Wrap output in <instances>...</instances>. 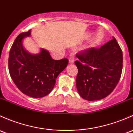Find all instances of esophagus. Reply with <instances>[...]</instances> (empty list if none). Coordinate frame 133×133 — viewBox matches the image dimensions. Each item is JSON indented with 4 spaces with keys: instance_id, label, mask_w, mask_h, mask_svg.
<instances>
[{
    "instance_id": "esophagus-1",
    "label": "esophagus",
    "mask_w": 133,
    "mask_h": 133,
    "mask_svg": "<svg viewBox=\"0 0 133 133\" xmlns=\"http://www.w3.org/2000/svg\"><path fill=\"white\" fill-rule=\"evenodd\" d=\"M69 62L71 64L75 62V57H74V55L72 54H70V55L69 56Z\"/></svg>"
}]
</instances>
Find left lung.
I'll return each instance as SVG.
<instances>
[{"label": "left lung", "instance_id": "obj_1", "mask_svg": "<svg viewBox=\"0 0 133 133\" xmlns=\"http://www.w3.org/2000/svg\"><path fill=\"white\" fill-rule=\"evenodd\" d=\"M78 72L76 88L79 96L87 101L104 98L118 84L122 71V51L113 37L99 48H91L76 55Z\"/></svg>", "mask_w": 133, "mask_h": 133}]
</instances>
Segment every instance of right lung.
Here are the masks:
<instances>
[{
  "label": "right lung",
  "mask_w": 133,
  "mask_h": 133,
  "mask_svg": "<svg viewBox=\"0 0 133 133\" xmlns=\"http://www.w3.org/2000/svg\"><path fill=\"white\" fill-rule=\"evenodd\" d=\"M31 30L22 32L14 41L9 51L8 68L12 81L22 93L35 98L43 97L52 90L58 75L66 68L68 58L55 61L48 51L41 48L32 55L25 50L22 41Z\"/></svg>",
  "instance_id": "obj_1"
}]
</instances>
